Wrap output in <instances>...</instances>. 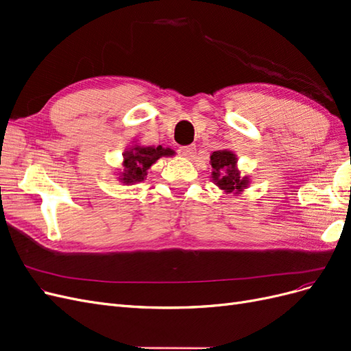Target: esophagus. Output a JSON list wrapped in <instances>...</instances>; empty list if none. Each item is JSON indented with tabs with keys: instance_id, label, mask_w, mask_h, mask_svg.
Here are the masks:
<instances>
[{
	"instance_id": "1",
	"label": "esophagus",
	"mask_w": 351,
	"mask_h": 351,
	"mask_svg": "<svg viewBox=\"0 0 351 351\" xmlns=\"http://www.w3.org/2000/svg\"><path fill=\"white\" fill-rule=\"evenodd\" d=\"M196 149H195V146L193 145H190V146H182L178 149V154L182 155V156H184V158H192V156H195V152Z\"/></svg>"
}]
</instances>
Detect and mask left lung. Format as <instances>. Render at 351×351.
Wrapping results in <instances>:
<instances>
[{"mask_svg":"<svg viewBox=\"0 0 351 351\" xmlns=\"http://www.w3.org/2000/svg\"><path fill=\"white\" fill-rule=\"evenodd\" d=\"M212 180L227 193H240L249 184L247 177H241L237 169V156L231 151H215L210 155Z\"/></svg>","mask_w":351,"mask_h":351,"instance_id":"left-lung-1","label":"left lung"}]
</instances>
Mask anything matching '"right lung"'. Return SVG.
Wrapping results in <instances>:
<instances>
[{
    "label": "right lung",
    "mask_w": 351,
    "mask_h": 351,
    "mask_svg": "<svg viewBox=\"0 0 351 351\" xmlns=\"http://www.w3.org/2000/svg\"><path fill=\"white\" fill-rule=\"evenodd\" d=\"M176 152L169 147L159 146H139L134 145L129 151L123 154V173L120 174V182L124 184L141 183L147 176V169L152 167L161 156H173Z\"/></svg>",
    "instance_id": "right-lung-1"
}]
</instances>
